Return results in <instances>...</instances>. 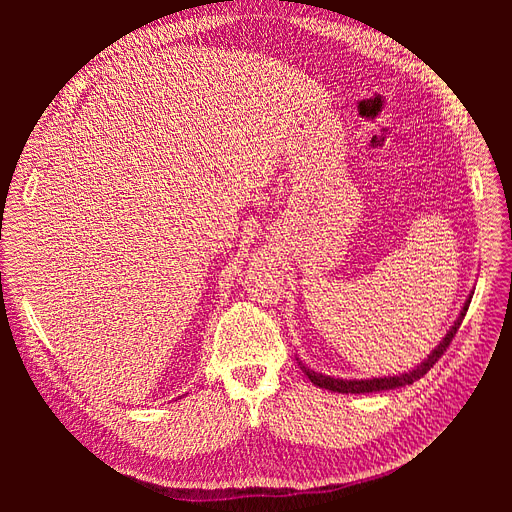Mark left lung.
Wrapping results in <instances>:
<instances>
[{"label":"left lung","mask_w":512,"mask_h":512,"mask_svg":"<svg viewBox=\"0 0 512 512\" xmlns=\"http://www.w3.org/2000/svg\"><path fill=\"white\" fill-rule=\"evenodd\" d=\"M470 301H472V292H470V297L466 299V303H463L457 320L453 322V327L448 329L446 335L442 337V342L427 354V359H425L421 365H416V367L410 369V371H404V374L382 376V378H361V380L354 378V380H346V378H333V376H327V374H320V371L309 369L303 361H299V359H297V361H299V365H301V369H303V374H305L309 380H312L316 386H320V389H327V391H333V393L359 395V393H378V391L399 389V386H408V384H412V382H416V380H421V378L427 374V371L438 363L440 356L446 352L448 344L453 342V337H455L457 329L461 327V320H463V316H466V312H468Z\"/></svg>","instance_id":"8db88e82"}]
</instances>
